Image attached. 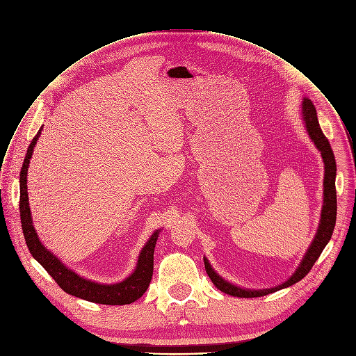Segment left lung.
<instances>
[{"label": "left lung", "instance_id": "left-lung-1", "mask_svg": "<svg viewBox=\"0 0 356 356\" xmlns=\"http://www.w3.org/2000/svg\"><path fill=\"white\" fill-rule=\"evenodd\" d=\"M303 119L309 131V136L312 137V140L314 141V145L317 146V149L321 152L323 160H324V165H325V174H324V204H323V211H321V219H320V226L317 230V234L314 237V241L312 243L309 251L306 252L303 261L300 262L298 270L292 275V277H289L285 283L276 286V288H270V289H264V291H245L241 289L238 286L232 285V283L226 282L225 279H222L215 270L211 269L209 261L204 258V269L206 273L209 275L210 280L213 285H215L219 291H222L223 293H227L230 296H236V298H259V296H265L269 295L272 292L280 291L283 288H288L295 285L296 282L302 280L313 268V265L316 264V261L318 259V257L321 255L323 250L325 248L327 243L330 241L334 227H335V220H337V191H335V175H337V164H335V157L332 153V149L330 146L328 138L324 136L318 120H317V112L316 108L313 105V102L310 99H305L303 101Z\"/></svg>", "mask_w": 356, "mask_h": 356}]
</instances>
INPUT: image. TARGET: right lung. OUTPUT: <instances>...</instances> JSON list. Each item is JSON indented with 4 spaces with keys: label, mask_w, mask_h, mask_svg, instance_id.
I'll return each instance as SVG.
<instances>
[{
    "label": "right lung",
    "mask_w": 356,
    "mask_h": 356,
    "mask_svg": "<svg viewBox=\"0 0 356 356\" xmlns=\"http://www.w3.org/2000/svg\"><path fill=\"white\" fill-rule=\"evenodd\" d=\"M42 133L40 130L33 137L31 146L28 147L22 168H21V197H19V215H21V225L26 245L32 254V257L47 270V273L57 282V285L68 295H73L76 298L99 303V305H111V306H122L130 305L143 296L150 285L153 277V261H154V247L159 238V232H156L145 248L141 250L137 261L136 270L123 282L116 283V285H99V283L87 280L73 270L65 268L58 258H56L51 252H49L38 238V234L32 225L31 218V209L28 202V188H26V174L29 161L33 153V147Z\"/></svg>",
    "instance_id": "add662e5"
}]
</instances>
